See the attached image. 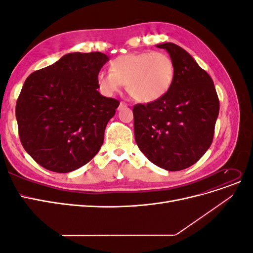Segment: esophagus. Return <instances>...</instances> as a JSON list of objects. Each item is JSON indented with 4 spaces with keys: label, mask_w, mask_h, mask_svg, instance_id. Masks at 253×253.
I'll return each mask as SVG.
<instances>
[{
    "label": "esophagus",
    "mask_w": 253,
    "mask_h": 253,
    "mask_svg": "<svg viewBox=\"0 0 253 253\" xmlns=\"http://www.w3.org/2000/svg\"><path fill=\"white\" fill-rule=\"evenodd\" d=\"M126 106H127V103H126L125 101H121L120 104H119V108H118V109L120 110V109H122V108H126Z\"/></svg>",
    "instance_id": "34e87169"
}]
</instances>
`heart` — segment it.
Listing matches in <instances>:
<instances>
[{
    "mask_svg": "<svg viewBox=\"0 0 253 253\" xmlns=\"http://www.w3.org/2000/svg\"><path fill=\"white\" fill-rule=\"evenodd\" d=\"M110 72L97 75L99 89L112 96L126 85L127 93L135 100L150 103L159 100L170 90L175 66L167 53L141 51L126 53L114 59Z\"/></svg>",
    "mask_w": 253,
    "mask_h": 253,
    "instance_id": "obj_1",
    "label": "heart"
}]
</instances>
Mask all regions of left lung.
<instances>
[{"label": "left lung", "instance_id": "left-lung-1", "mask_svg": "<svg viewBox=\"0 0 253 253\" xmlns=\"http://www.w3.org/2000/svg\"><path fill=\"white\" fill-rule=\"evenodd\" d=\"M156 46L169 52L175 77L159 100L134 105L135 140L151 163L180 171L210 148L219 101L213 80L185 49L174 43Z\"/></svg>", "mask_w": 253, "mask_h": 253}]
</instances>
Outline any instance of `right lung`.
I'll list each match as a JSON object with an SVG mask.
<instances>
[{"instance_id":"obj_1","label":"right lung","mask_w":253,"mask_h":253,"mask_svg":"<svg viewBox=\"0 0 253 253\" xmlns=\"http://www.w3.org/2000/svg\"><path fill=\"white\" fill-rule=\"evenodd\" d=\"M108 61L99 51L71 52L25 80L16 105L19 136L45 169L72 172L100 150L120 103L97 90V75Z\"/></svg>"}]
</instances>
